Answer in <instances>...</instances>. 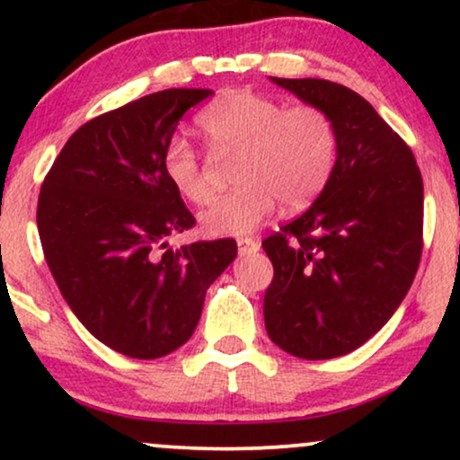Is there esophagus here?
<instances>
[{
  "label": "esophagus",
  "instance_id": "1",
  "mask_svg": "<svg viewBox=\"0 0 460 460\" xmlns=\"http://www.w3.org/2000/svg\"><path fill=\"white\" fill-rule=\"evenodd\" d=\"M237 248H240V252H257L260 251V242L252 240V237H237Z\"/></svg>",
  "mask_w": 460,
  "mask_h": 460
}]
</instances>
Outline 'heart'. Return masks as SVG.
I'll list each match as a JSON object with an SVG mask.
<instances>
[{
	"mask_svg": "<svg viewBox=\"0 0 460 460\" xmlns=\"http://www.w3.org/2000/svg\"><path fill=\"white\" fill-rule=\"evenodd\" d=\"M205 142L218 157H237L240 188L200 216L212 235L251 234L281 203L285 212L309 208L329 186L340 153L335 119L318 103L288 105L251 91H229L197 116ZM171 186L188 203L214 199L209 168L197 146L172 138L162 155Z\"/></svg>",
	"mask_w": 460,
	"mask_h": 460,
	"instance_id": "1",
	"label": "heart"
}]
</instances>
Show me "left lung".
Listing matches in <instances>:
<instances>
[{"label":"left lung","mask_w":460,"mask_h":460,"mask_svg":"<svg viewBox=\"0 0 460 460\" xmlns=\"http://www.w3.org/2000/svg\"><path fill=\"white\" fill-rule=\"evenodd\" d=\"M335 119L340 153L305 214L261 242L274 277L263 296L270 340L309 361L348 355L400 307L424 246V183L413 151L361 94L329 79H283Z\"/></svg>","instance_id":"8db88e82"}]
</instances>
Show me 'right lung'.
Returning <instances> with one entry per match:
<instances>
[{
	"label": "right lung",
	"mask_w": 460,
	"mask_h": 460,
	"mask_svg": "<svg viewBox=\"0 0 460 460\" xmlns=\"http://www.w3.org/2000/svg\"><path fill=\"white\" fill-rule=\"evenodd\" d=\"M209 94L168 88L94 116L40 186L47 266L77 320L125 357L160 358L186 344L205 292L237 255L231 237L166 248L168 235L197 220L162 155L179 119Z\"/></svg>",
	"instance_id": "add662e5"
}]
</instances>
